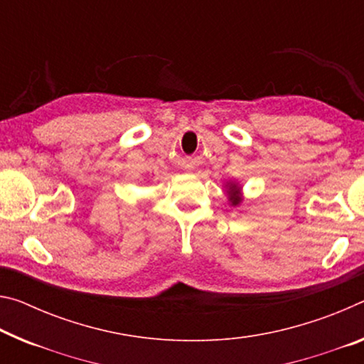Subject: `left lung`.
<instances>
[{"mask_svg":"<svg viewBox=\"0 0 364 364\" xmlns=\"http://www.w3.org/2000/svg\"><path fill=\"white\" fill-rule=\"evenodd\" d=\"M225 194H227V199H228V204L232 207H240L243 204V188H241V184L238 181H233V180H228L225 183Z\"/></svg>","mask_w":364,"mask_h":364,"instance_id":"obj_1","label":"left lung"}]
</instances>
